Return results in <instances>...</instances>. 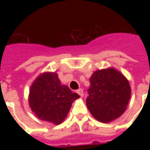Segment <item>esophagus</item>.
Segmentation results:
<instances>
[{"mask_svg":"<svg viewBox=\"0 0 150 150\" xmlns=\"http://www.w3.org/2000/svg\"><path fill=\"white\" fill-rule=\"evenodd\" d=\"M76 92H77V93H78V94L80 96V97H83L84 93H83V89H82V88H79V89H78V90L76 91Z\"/></svg>","mask_w":150,"mask_h":150,"instance_id":"1","label":"esophagus"}]
</instances>
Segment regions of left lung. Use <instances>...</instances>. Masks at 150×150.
<instances>
[{"label":"left lung","instance_id":"left-lung-1","mask_svg":"<svg viewBox=\"0 0 150 150\" xmlns=\"http://www.w3.org/2000/svg\"><path fill=\"white\" fill-rule=\"evenodd\" d=\"M87 107L99 121L108 123L126 110L131 96L129 81L113 68L99 70L90 78Z\"/></svg>","mask_w":150,"mask_h":150}]
</instances>
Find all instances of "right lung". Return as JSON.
<instances>
[{
  "label": "right lung",
  "mask_w": 150,
  "mask_h": 150,
  "mask_svg": "<svg viewBox=\"0 0 150 150\" xmlns=\"http://www.w3.org/2000/svg\"><path fill=\"white\" fill-rule=\"evenodd\" d=\"M77 93L61 84L55 73H44L31 86L29 104L39 119L59 125L68 114Z\"/></svg>",
  "instance_id": "obj_1"
}]
</instances>
